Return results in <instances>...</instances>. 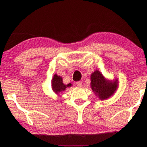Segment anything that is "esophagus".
Wrapping results in <instances>:
<instances>
[{
    "mask_svg": "<svg viewBox=\"0 0 147 147\" xmlns=\"http://www.w3.org/2000/svg\"><path fill=\"white\" fill-rule=\"evenodd\" d=\"M76 85H77L78 87H81L82 85V82L81 81L77 82H76Z\"/></svg>",
    "mask_w": 147,
    "mask_h": 147,
    "instance_id": "obj_1",
    "label": "esophagus"
}]
</instances>
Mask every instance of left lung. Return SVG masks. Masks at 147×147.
I'll return each instance as SVG.
<instances>
[{"label": "left lung", "instance_id": "left-lung-1", "mask_svg": "<svg viewBox=\"0 0 147 147\" xmlns=\"http://www.w3.org/2000/svg\"><path fill=\"white\" fill-rule=\"evenodd\" d=\"M90 86L96 96L100 100H105L114 95L118 88V80L108 79L99 70H96L90 76Z\"/></svg>", "mask_w": 147, "mask_h": 147}]
</instances>
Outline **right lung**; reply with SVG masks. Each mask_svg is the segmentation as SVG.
<instances>
[{
  "mask_svg": "<svg viewBox=\"0 0 147 147\" xmlns=\"http://www.w3.org/2000/svg\"><path fill=\"white\" fill-rule=\"evenodd\" d=\"M72 84L71 83L64 84L63 83V79L61 76H57V74H54L53 78L51 80V88L54 93L57 95H59L60 93L65 91L67 88L71 87Z\"/></svg>",
  "mask_w": 147,
  "mask_h": 147,
  "instance_id": "right-lung-1",
  "label": "right lung"
}]
</instances>
